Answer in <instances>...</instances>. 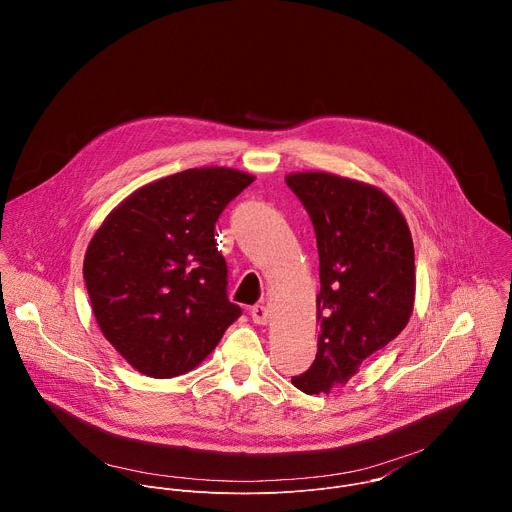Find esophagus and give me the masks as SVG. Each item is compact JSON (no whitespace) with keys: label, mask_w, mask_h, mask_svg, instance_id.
Wrapping results in <instances>:
<instances>
[{"label":"esophagus","mask_w":512,"mask_h":512,"mask_svg":"<svg viewBox=\"0 0 512 512\" xmlns=\"http://www.w3.org/2000/svg\"><path fill=\"white\" fill-rule=\"evenodd\" d=\"M250 314H252L254 324L266 326V324L270 322V312H268V308H266V306H262V304H256V306L250 310Z\"/></svg>","instance_id":"obj_1"}]
</instances>
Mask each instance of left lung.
Listing matches in <instances>:
<instances>
[{
    "mask_svg": "<svg viewBox=\"0 0 512 512\" xmlns=\"http://www.w3.org/2000/svg\"><path fill=\"white\" fill-rule=\"evenodd\" d=\"M286 184L310 214L320 258L318 352L292 384L330 394L408 324L416 290L412 236L376 186L330 172H294Z\"/></svg>",
    "mask_w": 512,
    "mask_h": 512,
    "instance_id": "1",
    "label": "left lung"
}]
</instances>
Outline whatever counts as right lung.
Instances as JSON below:
<instances>
[{
	"label": "right lung",
	"instance_id": "obj_1",
	"mask_svg": "<svg viewBox=\"0 0 512 512\" xmlns=\"http://www.w3.org/2000/svg\"><path fill=\"white\" fill-rule=\"evenodd\" d=\"M252 182L222 166L166 176L120 202L90 240L84 280L96 322L138 372L194 370L240 318L214 228Z\"/></svg>",
	"mask_w": 512,
	"mask_h": 512
}]
</instances>
